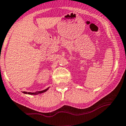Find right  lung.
Listing matches in <instances>:
<instances>
[{"mask_svg": "<svg viewBox=\"0 0 126 126\" xmlns=\"http://www.w3.org/2000/svg\"><path fill=\"white\" fill-rule=\"evenodd\" d=\"M48 89H49V87L47 88H46V89L44 90L39 91V92H35V93H31V92H23V93H25V94H40V93H44V92H46Z\"/></svg>", "mask_w": 126, "mask_h": 126, "instance_id": "1", "label": "right lung"}]
</instances>
